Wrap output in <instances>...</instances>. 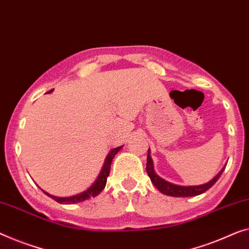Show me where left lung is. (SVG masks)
Here are the masks:
<instances>
[{
	"mask_svg": "<svg viewBox=\"0 0 249 249\" xmlns=\"http://www.w3.org/2000/svg\"><path fill=\"white\" fill-rule=\"evenodd\" d=\"M226 165L222 168L218 174L214 178H213L209 182L200 184V185H179L169 182L164 179H162L160 176H158L154 171V165L153 160L151 158V151L148 148L147 151V161H146V171L148 177L155 187L159 189V191L162 192L163 195L171 196H199L206 192L208 189H210L213 185L217 182V180L219 179L220 176L224 172Z\"/></svg>",
	"mask_w": 249,
	"mask_h": 249,
	"instance_id": "left-lung-1",
	"label": "left lung"
}]
</instances>
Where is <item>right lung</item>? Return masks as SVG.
Instances as JSON below:
<instances>
[{"label":"right lung","instance_id":"1","mask_svg":"<svg viewBox=\"0 0 249 249\" xmlns=\"http://www.w3.org/2000/svg\"><path fill=\"white\" fill-rule=\"evenodd\" d=\"M51 91L53 90H50L48 92L50 94ZM122 147H123V145L115 147V148H113V150L109 151V153L107 154V157L105 159V162H104L101 172H99V174H98L97 179H96L95 182L92 183L90 187L87 189V190L80 192V194L70 196H55L53 195L48 194V192H46L44 190H42V191L48 196H50L51 199L55 200V201L61 203V205H73V203H78V202L85 201V200H88L90 198H95V196L101 194V192L104 190V188H105L106 182H107V178H108V176H109L110 164H112L114 157L118 153V152H120Z\"/></svg>","mask_w":249,"mask_h":249}]
</instances>
